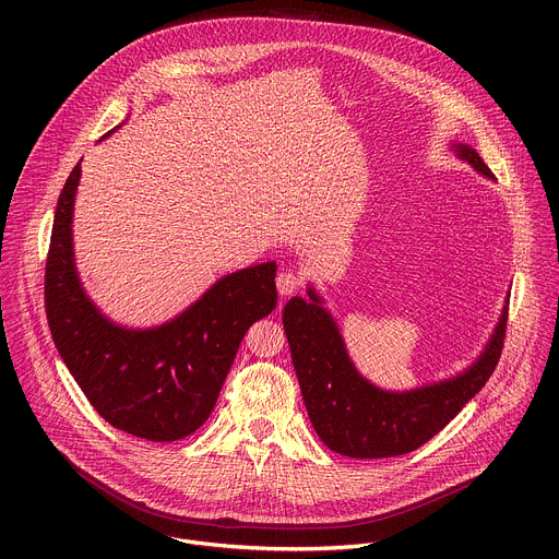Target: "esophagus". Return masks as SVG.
Returning a JSON list of instances; mask_svg holds the SVG:
<instances>
[{
	"label": "esophagus",
	"mask_w": 559,
	"mask_h": 559,
	"mask_svg": "<svg viewBox=\"0 0 559 559\" xmlns=\"http://www.w3.org/2000/svg\"><path fill=\"white\" fill-rule=\"evenodd\" d=\"M302 285V278L296 274V272H281L276 276V287H278V294L281 296H292L298 287Z\"/></svg>",
	"instance_id": "obj_1"
}]
</instances>
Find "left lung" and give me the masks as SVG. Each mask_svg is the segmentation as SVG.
Instances as JSON below:
<instances>
[{
    "label": "left lung",
    "instance_id": "8db88e82",
    "mask_svg": "<svg viewBox=\"0 0 559 559\" xmlns=\"http://www.w3.org/2000/svg\"><path fill=\"white\" fill-rule=\"evenodd\" d=\"M449 147L477 175L496 179L471 145L451 141ZM307 296L287 300L283 328L311 427L325 447L347 457H393L431 440L487 384L502 354L509 294L487 345L468 367L414 389H382L356 369L336 318L311 283Z\"/></svg>",
    "mask_w": 559,
    "mask_h": 559
}]
</instances>
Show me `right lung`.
Instances as JSON below:
<instances>
[{"instance_id": "1", "label": "right lung", "mask_w": 559, "mask_h": 559, "mask_svg": "<svg viewBox=\"0 0 559 559\" xmlns=\"http://www.w3.org/2000/svg\"><path fill=\"white\" fill-rule=\"evenodd\" d=\"M79 179L82 162L59 194L46 261V316L55 347L115 429L152 442L181 440L210 418L250 325L276 307V263L221 276L162 325H119L95 305L76 272L72 216Z\"/></svg>"}]
</instances>
